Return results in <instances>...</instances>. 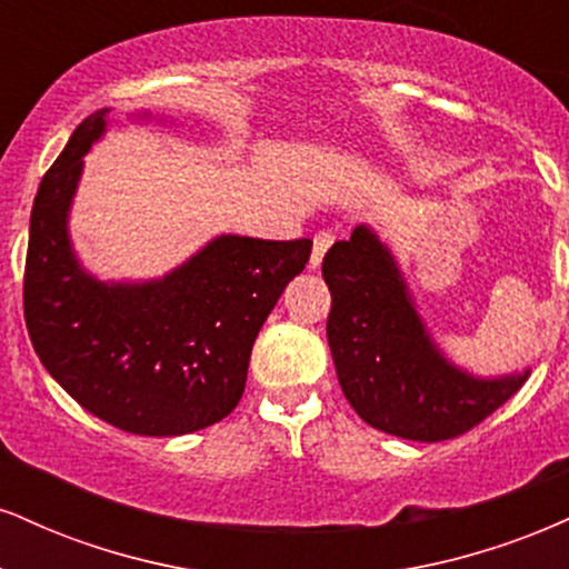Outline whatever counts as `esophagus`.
Instances as JSON below:
<instances>
[{"mask_svg": "<svg viewBox=\"0 0 569 569\" xmlns=\"http://www.w3.org/2000/svg\"><path fill=\"white\" fill-rule=\"evenodd\" d=\"M331 243H333V232H328V230H320L318 236L312 238V254H310L312 270H318L320 262H323L326 251L331 249Z\"/></svg>", "mask_w": 569, "mask_h": 569, "instance_id": "esophagus-1", "label": "esophagus"}]
</instances>
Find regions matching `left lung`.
Returning a JSON list of instances; mask_svg holds the SVG:
<instances>
[{
    "instance_id": "8db88e82",
    "label": "left lung",
    "mask_w": 569,
    "mask_h": 569,
    "mask_svg": "<svg viewBox=\"0 0 569 569\" xmlns=\"http://www.w3.org/2000/svg\"><path fill=\"white\" fill-rule=\"evenodd\" d=\"M323 278L341 392L373 429L416 442L450 440L488 419L530 376L525 368L488 379L445 358L395 254L368 224L328 249Z\"/></svg>"
}]
</instances>
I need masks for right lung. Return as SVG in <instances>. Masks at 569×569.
<instances>
[{
	"instance_id": "obj_1",
	"label": "right lung",
	"mask_w": 569,
	"mask_h": 569,
	"mask_svg": "<svg viewBox=\"0 0 569 569\" xmlns=\"http://www.w3.org/2000/svg\"><path fill=\"white\" fill-rule=\"evenodd\" d=\"M108 111L73 129L33 198L26 326L42 366L92 416L146 437L198 432L241 400L259 328L312 241L217 236L163 278H94L73 251L68 214Z\"/></svg>"
}]
</instances>
